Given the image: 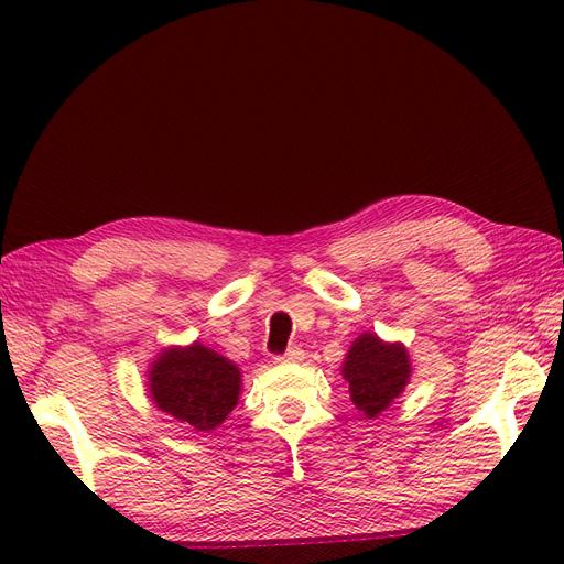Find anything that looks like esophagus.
Listing matches in <instances>:
<instances>
[{"instance_id": "esophagus-1", "label": "esophagus", "mask_w": 564, "mask_h": 564, "mask_svg": "<svg viewBox=\"0 0 564 564\" xmlns=\"http://www.w3.org/2000/svg\"><path fill=\"white\" fill-rule=\"evenodd\" d=\"M303 350L301 348H292V350H286L284 355H280V357H275L278 362H284V365H296V362H301L303 360Z\"/></svg>"}]
</instances>
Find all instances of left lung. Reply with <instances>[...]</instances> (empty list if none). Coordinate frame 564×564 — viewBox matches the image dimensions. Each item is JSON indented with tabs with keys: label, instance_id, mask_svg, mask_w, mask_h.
Here are the masks:
<instances>
[{
	"label": "left lung",
	"instance_id": "1",
	"mask_svg": "<svg viewBox=\"0 0 564 564\" xmlns=\"http://www.w3.org/2000/svg\"><path fill=\"white\" fill-rule=\"evenodd\" d=\"M340 373L348 381L350 402L357 412L365 419H377L412 379V357L400 340L390 344L379 334L362 332L348 348Z\"/></svg>",
	"mask_w": 564,
	"mask_h": 564
}]
</instances>
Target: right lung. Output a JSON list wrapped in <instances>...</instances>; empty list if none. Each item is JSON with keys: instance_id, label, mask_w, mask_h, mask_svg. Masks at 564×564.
Wrapping results in <instances>:
<instances>
[{"instance_id": "1", "label": "right lung", "mask_w": 564, "mask_h": 564, "mask_svg": "<svg viewBox=\"0 0 564 564\" xmlns=\"http://www.w3.org/2000/svg\"><path fill=\"white\" fill-rule=\"evenodd\" d=\"M148 398L193 433H212L240 402L242 371L199 340L169 346L148 369Z\"/></svg>"}]
</instances>
